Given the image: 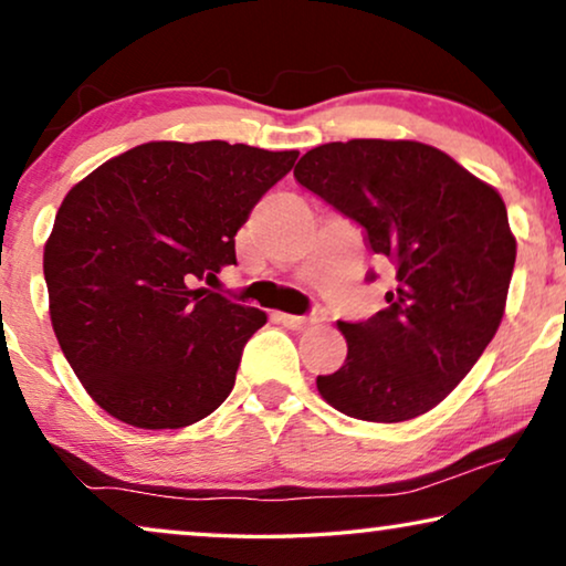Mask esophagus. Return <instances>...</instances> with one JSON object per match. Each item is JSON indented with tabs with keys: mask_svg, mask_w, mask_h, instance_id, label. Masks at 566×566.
Wrapping results in <instances>:
<instances>
[{
	"mask_svg": "<svg viewBox=\"0 0 566 566\" xmlns=\"http://www.w3.org/2000/svg\"><path fill=\"white\" fill-rule=\"evenodd\" d=\"M275 319L281 322V324H285V327H291V329H304V327H308V324H314V322H319V316H296V314H283V312H277L275 314Z\"/></svg>",
	"mask_w": 566,
	"mask_h": 566,
	"instance_id": "obj_1",
	"label": "esophagus"
}]
</instances>
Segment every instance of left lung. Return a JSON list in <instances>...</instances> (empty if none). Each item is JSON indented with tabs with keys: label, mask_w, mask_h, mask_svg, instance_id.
<instances>
[{
	"label": "left lung",
	"mask_w": 566,
	"mask_h": 566,
	"mask_svg": "<svg viewBox=\"0 0 566 566\" xmlns=\"http://www.w3.org/2000/svg\"><path fill=\"white\" fill-rule=\"evenodd\" d=\"M296 180L366 229L394 265L386 308L337 322L347 358L316 376L322 399L366 422L438 407L492 343L507 304L515 234L500 192L430 144L353 138L306 151Z\"/></svg>",
	"instance_id": "1"
}]
</instances>
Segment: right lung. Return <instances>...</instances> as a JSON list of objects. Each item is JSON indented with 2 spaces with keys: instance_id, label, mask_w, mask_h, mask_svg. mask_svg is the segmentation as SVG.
I'll return each instance as SVG.
<instances>
[{
  "instance_id": "1",
  "label": "right lung",
  "mask_w": 566,
  "mask_h": 566,
  "mask_svg": "<svg viewBox=\"0 0 566 566\" xmlns=\"http://www.w3.org/2000/svg\"><path fill=\"white\" fill-rule=\"evenodd\" d=\"M298 151L149 142L74 185L43 247L53 332L115 420L177 430L234 389L268 314L208 289L237 265L234 237Z\"/></svg>"
}]
</instances>
